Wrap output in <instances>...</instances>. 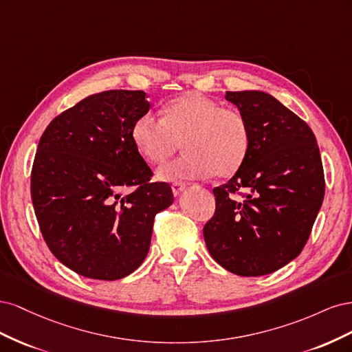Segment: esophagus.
Segmentation results:
<instances>
[{
    "mask_svg": "<svg viewBox=\"0 0 352 352\" xmlns=\"http://www.w3.org/2000/svg\"><path fill=\"white\" fill-rule=\"evenodd\" d=\"M185 188H186V184H185V182H175V184L172 185V190H173L175 195H179Z\"/></svg>",
    "mask_w": 352,
    "mask_h": 352,
    "instance_id": "1",
    "label": "esophagus"
}]
</instances>
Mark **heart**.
I'll return each instance as SVG.
<instances>
[{"label":"heart","mask_w":352,"mask_h":352,"mask_svg":"<svg viewBox=\"0 0 352 352\" xmlns=\"http://www.w3.org/2000/svg\"><path fill=\"white\" fill-rule=\"evenodd\" d=\"M163 119L141 114L132 124V141L151 164H164L184 144L186 153L162 168L163 179H219L235 175L251 146L250 123L241 111L225 109L204 95L188 92L168 101Z\"/></svg>","instance_id":"1"}]
</instances>
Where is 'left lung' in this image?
<instances>
[{
  "label": "left lung",
  "mask_w": 352,
  "mask_h": 352,
  "mask_svg": "<svg viewBox=\"0 0 352 352\" xmlns=\"http://www.w3.org/2000/svg\"><path fill=\"white\" fill-rule=\"evenodd\" d=\"M226 100L247 117L251 146L235 176L212 189L216 210L202 232L221 267L252 278L300 255L324 198V172L310 126L272 95L229 91Z\"/></svg>",
  "instance_id": "8db88e82"
}]
</instances>
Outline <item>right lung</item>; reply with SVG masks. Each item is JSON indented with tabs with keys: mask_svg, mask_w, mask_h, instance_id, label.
<instances>
[{
	"mask_svg": "<svg viewBox=\"0 0 352 352\" xmlns=\"http://www.w3.org/2000/svg\"><path fill=\"white\" fill-rule=\"evenodd\" d=\"M150 110L144 91L89 95L52 119L30 173L38 225L54 257L80 276L117 280L150 250L155 214L173 202L167 182L132 141V124Z\"/></svg>",
	"mask_w": 352,
	"mask_h": 352,
	"instance_id": "1",
	"label": "right lung"
}]
</instances>
